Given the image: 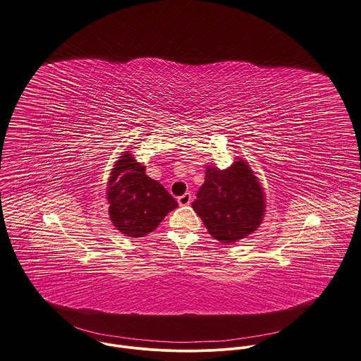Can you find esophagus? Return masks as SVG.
Returning <instances> with one entry per match:
<instances>
[{
    "label": "esophagus",
    "instance_id": "esophagus-1",
    "mask_svg": "<svg viewBox=\"0 0 361 361\" xmlns=\"http://www.w3.org/2000/svg\"><path fill=\"white\" fill-rule=\"evenodd\" d=\"M178 204H180V207H188L190 204H191V201H192V197H191V194L190 192H185L184 195H181V197H178Z\"/></svg>",
    "mask_w": 361,
    "mask_h": 361
}]
</instances>
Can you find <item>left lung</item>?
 I'll return each instance as SVG.
<instances>
[{
  "label": "left lung",
  "instance_id": "8db88e82",
  "mask_svg": "<svg viewBox=\"0 0 361 361\" xmlns=\"http://www.w3.org/2000/svg\"><path fill=\"white\" fill-rule=\"evenodd\" d=\"M230 167L207 166L205 183L192 202L209 234L231 244L254 233L265 215V195L250 164L237 157Z\"/></svg>",
  "mask_w": 361,
  "mask_h": 361
}]
</instances>
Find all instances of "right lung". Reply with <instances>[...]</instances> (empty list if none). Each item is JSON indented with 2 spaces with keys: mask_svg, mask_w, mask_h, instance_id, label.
<instances>
[{
  "mask_svg": "<svg viewBox=\"0 0 361 361\" xmlns=\"http://www.w3.org/2000/svg\"><path fill=\"white\" fill-rule=\"evenodd\" d=\"M110 220L128 237L152 233L164 216L178 207L159 183L145 174V166L128 152H123L107 181Z\"/></svg>",
  "mask_w": 361,
  "mask_h": 361,
  "instance_id": "right-lung-1",
  "label": "right lung"
}]
</instances>
